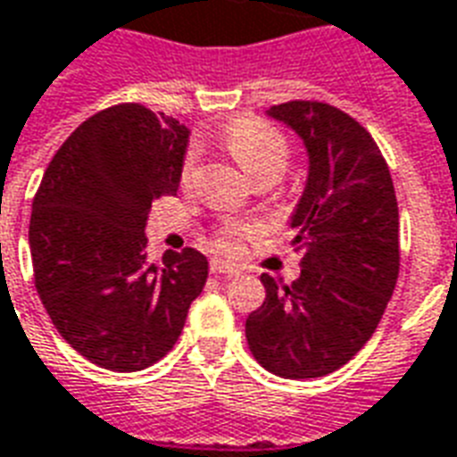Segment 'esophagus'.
I'll list each match as a JSON object with an SVG mask.
<instances>
[{"label": "esophagus", "instance_id": "34e87169", "mask_svg": "<svg viewBox=\"0 0 457 457\" xmlns=\"http://www.w3.org/2000/svg\"><path fill=\"white\" fill-rule=\"evenodd\" d=\"M211 273L225 275V278H235L239 270H237V268H232V266H228V263H222V261H213V263H211Z\"/></svg>", "mask_w": 457, "mask_h": 457}]
</instances>
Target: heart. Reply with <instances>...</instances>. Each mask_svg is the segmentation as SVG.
<instances>
[{
    "instance_id": "1",
    "label": "heart",
    "mask_w": 457,
    "mask_h": 457,
    "mask_svg": "<svg viewBox=\"0 0 457 457\" xmlns=\"http://www.w3.org/2000/svg\"><path fill=\"white\" fill-rule=\"evenodd\" d=\"M222 141L252 179H261L266 174L280 177L287 165V158H290L287 138L268 121L256 120V117H242V120L232 121L222 131ZM194 174H196V148H189L179 162V184L184 189L194 182ZM256 232L259 229L252 222L225 220L213 229L211 246L225 256H235L242 249V244L253 239Z\"/></svg>"
}]
</instances>
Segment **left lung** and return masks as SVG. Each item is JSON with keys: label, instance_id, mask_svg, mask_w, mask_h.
<instances>
[{"label": "left lung", "instance_id": "left-lung-1", "mask_svg": "<svg viewBox=\"0 0 457 457\" xmlns=\"http://www.w3.org/2000/svg\"><path fill=\"white\" fill-rule=\"evenodd\" d=\"M309 151V179L290 228L302 253L292 285L261 275L266 299L246 319L261 367L316 378L353 360L374 336L400 270L398 198L378 145L360 121L319 100L270 107Z\"/></svg>", "mask_w": 457, "mask_h": 457}]
</instances>
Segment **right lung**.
<instances>
[{
	"mask_svg": "<svg viewBox=\"0 0 457 457\" xmlns=\"http://www.w3.org/2000/svg\"><path fill=\"white\" fill-rule=\"evenodd\" d=\"M189 131L141 103L93 114L45 170L28 228L35 290L54 328L103 369L141 371L179 340L208 278L196 249L148 261L155 198L179 189Z\"/></svg>",
	"mask_w": 457,
	"mask_h": 457,
	"instance_id": "add662e5",
	"label": "right lung"
}]
</instances>
